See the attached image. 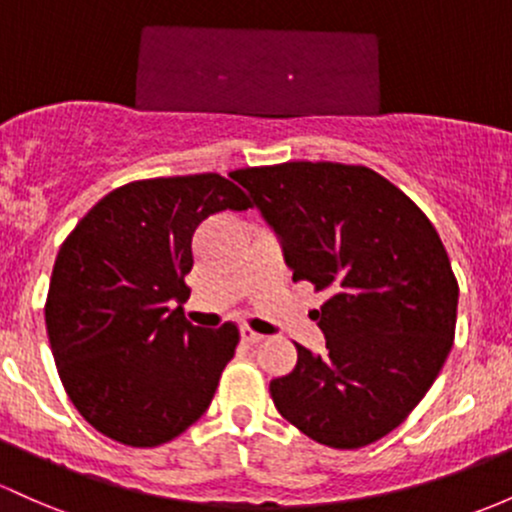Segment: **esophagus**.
Masks as SVG:
<instances>
[{
	"label": "esophagus",
	"mask_w": 512,
	"mask_h": 512,
	"mask_svg": "<svg viewBox=\"0 0 512 512\" xmlns=\"http://www.w3.org/2000/svg\"><path fill=\"white\" fill-rule=\"evenodd\" d=\"M240 340L247 342V345H255V342L265 340V335H260L257 330H252V328H247V325H243V328H240Z\"/></svg>",
	"instance_id": "esophagus-1"
}]
</instances>
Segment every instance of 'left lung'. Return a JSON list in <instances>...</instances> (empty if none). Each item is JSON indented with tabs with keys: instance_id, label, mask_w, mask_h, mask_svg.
<instances>
[{
	"instance_id": "left-lung-1",
	"label": "left lung",
	"mask_w": 512,
	"mask_h": 512,
	"mask_svg": "<svg viewBox=\"0 0 512 512\" xmlns=\"http://www.w3.org/2000/svg\"><path fill=\"white\" fill-rule=\"evenodd\" d=\"M230 177L282 243L294 282L328 291L313 311L325 352L269 393L294 428L335 449L389 435L423 401L452 350L459 286L423 211L362 165L284 162Z\"/></svg>"
}]
</instances>
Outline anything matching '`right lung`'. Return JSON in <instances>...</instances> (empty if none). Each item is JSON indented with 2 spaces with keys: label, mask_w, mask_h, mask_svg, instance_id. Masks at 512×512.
I'll return each instance as SVG.
<instances>
[{
  "label": "right lung",
  "mask_w": 512,
  "mask_h": 512,
  "mask_svg": "<svg viewBox=\"0 0 512 512\" xmlns=\"http://www.w3.org/2000/svg\"><path fill=\"white\" fill-rule=\"evenodd\" d=\"M216 172L140 179L106 194L55 257L46 328L67 396L101 435L157 447L196 423L235 355L233 323L182 316L196 228L250 209Z\"/></svg>",
  "instance_id": "right-lung-1"
}]
</instances>
